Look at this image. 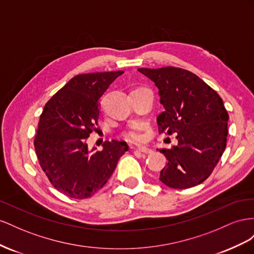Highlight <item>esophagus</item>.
<instances>
[{"label": "esophagus", "instance_id": "1", "mask_svg": "<svg viewBox=\"0 0 254 254\" xmlns=\"http://www.w3.org/2000/svg\"><path fill=\"white\" fill-rule=\"evenodd\" d=\"M137 150H138L139 152H141V153H146V154H149V153H151V152H152V150L147 148V147H140V148H138Z\"/></svg>", "mask_w": 254, "mask_h": 254}]
</instances>
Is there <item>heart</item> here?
<instances>
[{
	"label": "heart",
	"mask_w": 254,
	"mask_h": 254,
	"mask_svg": "<svg viewBox=\"0 0 254 254\" xmlns=\"http://www.w3.org/2000/svg\"><path fill=\"white\" fill-rule=\"evenodd\" d=\"M122 137L129 142H140L143 139V134L140 127H129L122 132Z\"/></svg>",
	"instance_id": "1"
}]
</instances>
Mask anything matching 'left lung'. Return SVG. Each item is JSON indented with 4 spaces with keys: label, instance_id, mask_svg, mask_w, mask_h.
<instances>
[{
    "label": "left lung",
    "instance_id": "1",
    "mask_svg": "<svg viewBox=\"0 0 254 254\" xmlns=\"http://www.w3.org/2000/svg\"><path fill=\"white\" fill-rule=\"evenodd\" d=\"M138 71L155 83L165 107L156 119L158 133L177 134L178 146L159 150L168 161L159 180L178 190L204 182L227 146L229 114L222 99L199 76L182 68Z\"/></svg>",
    "mask_w": 254,
    "mask_h": 254
}]
</instances>
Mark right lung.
Instances as JSON below:
<instances>
[{"mask_svg":"<svg viewBox=\"0 0 254 254\" xmlns=\"http://www.w3.org/2000/svg\"><path fill=\"white\" fill-rule=\"evenodd\" d=\"M123 71L72 77L51 98L40 115L34 147L41 169L57 190L86 199L102 188L127 151V142L112 140L90 152L86 140L97 131L99 100ZM95 149H92V151Z\"/></svg>","mask_w":254,"mask_h":254,"instance_id":"right-lung-1","label":"right lung"}]
</instances>
